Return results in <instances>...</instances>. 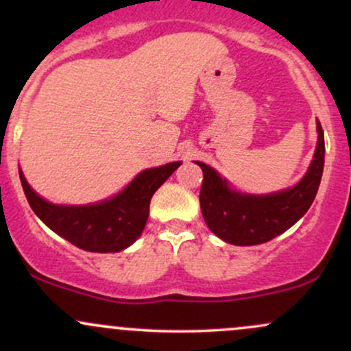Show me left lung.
I'll return each instance as SVG.
<instances>
[{
	"label": "left lung",
	"instance_id": "8db88e82",
	"mask_svg": "<svg viewBox=\"0 0 351 351\" xmlns=\"http://www.w3.org/2000/svg\"><path fill=\"white\" fill-rule=\"evenodd\" d=\"M318 142L307 173L295 186L271 195H245L231 189L226 180L206 163L203 170L199 204L208 228L217 237L234 245L267 243L292 228L315 199L325 162V142L317 120Z\"/></svg>",
	"mask_w": 351,
	"mask_h": 351
}]
</instances>
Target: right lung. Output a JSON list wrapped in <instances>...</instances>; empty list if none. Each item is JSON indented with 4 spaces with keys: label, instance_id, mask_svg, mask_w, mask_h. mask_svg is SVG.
<instances>
[{
    "label": "right lung",
    "instance_id": "right-lung-1",
    "mask_svg": "<svg viewBox=\"0 0 351 351\" xmlns=\"http://www.w3.org/2000/svg\"><path fill=\"white\" fill-rule=\"evenodd\" d=\"M180 165L181 162H173L148 168L114 198L84 206L52 204L27 184L21 170L19 178L36 216L56 234L88 252H119L142 234L152 196Z\"/></svg>",
    "mask_w": 351,
    "mask_h": 351
}]
</instances>
